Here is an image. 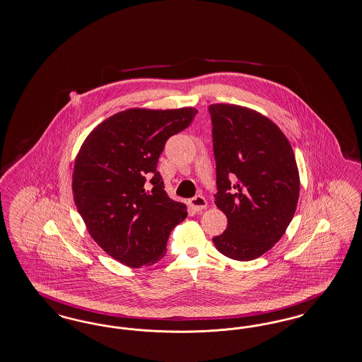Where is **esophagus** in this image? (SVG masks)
<instances>
[{"label": "esophagus", "mask_w": 362, "mask_h": 362, "mask_svg": "<svg viewBox=\"0 0 362 362\" xmlns=\"http://www.w3.org/2000/svg\"><path fill=\"white\" fill-rule=\"evenodd\" d=\"M189 204L194 211H202L207 207V201L202 195H197L192 199H189Z\"/></svg>", "instance_id": "obj_1"}]
</instances>
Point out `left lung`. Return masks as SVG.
I'll return each instance as SVG.
<instances>
[{
	"label": "left lung",
	"mask_w": 362,
	"mask_h": 362,
	"mask_svg": "<svg viewBox=\"0 0 362 362\" xmlns=\"http://www.w3.org/2000/svg\"><path fill=\"white\" fill-rule=\"evenodd\" d=\"M217 170L216 206L228 218L213 238L223 256L255 260L287 230L299 199L300 179L288 139L268 117L245 106L213 103Z\"/></svg>",
	"instance_id": "1"
}]
</instances>
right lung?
<instances>
[{"label":"right lung","mask_w":362,"mask_h":362,"mask_svg":"<svg viewBox=\"0 0 362 362\" xmlns=\"http://www.w3.org/2000/svg\"><path fill=\"white\" fill-rule=\"evenodd\" d=\"M195 115V107L119 112L90 132L75 158V206L93 240L124 265L158 262L170 233L187 217V206L167 195L156 167L165 141Z\"/></svg>","instance_id":"1"}]
</instances>
